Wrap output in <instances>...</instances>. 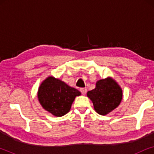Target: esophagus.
I'll use <instances>...</instances> for the list:
<instances>
[{
	"label": "esophagus",
	"mask_w": 154,
	"mask_h": 154,
	"mask_svg": "<svg viewBox=\"0 0 154 154\" xmlns=\"http://www.w3.org/2000/svg\"><path fill=\"white\" fill-rule=\"evenodd\" d=\"M80 91H81V92L83 94V95H85L86 92H87V89H86V88H81V89H80Z\"/></svg>",
	"instance_id": "34e87169"
}]
</instances>
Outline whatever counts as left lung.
I'll return each mask as SVG.
<instances>
[{
    "mask_svg": "<svg viewBox=\"0 0 154 154\" xmlns=\"http://www.w3.org/2000/svg\"><path fill=\"white\" fill-rule=\"evenodd\" d=\"M87 96L93 103L96 112L105 116L119 106L123 91L112 78L108 77L97 82L95 88L88 91Z\"/></svg>",
    "mask_w": 154,
    "mask_h": 154,
    "instance_id": "left-lung-1",
    "label": "left lung"
}]
</instances>
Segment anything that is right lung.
<instances>
[{"label": "right lung", "instance_id": "right-lung-1", "mask_svg": "<svg viewBox=\"0 0 154 154\" xmlns=\"http://www.w3.org/2000/svg\"><path fill=\"white\" fill-rule=\"evenodd\" d=\"M81 95L77 89L64 82L49 76L42 82L38 90V98L43 108L57 117L70 111L75 97Z\"/></svg>", "mask_w": 154, "mask_h": 154}]
</instances>
